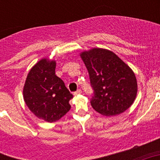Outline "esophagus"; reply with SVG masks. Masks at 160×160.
<instances>
[{"label":"esophagus","mask_w":160,"mask_h":160,"mask_svg":"<svg viewBox=\"0 0 160 160\" xmlns=\"http://www.w3.org/2000/svg\"><path fill=\"white\" fill-rule=\"evenodd\" d=\"M82 94V90H80V89H78L77 91H75V92L73 93V95L77 96V95H78V94Z\"/></svg>","instance_id":"1"}]
</instances>
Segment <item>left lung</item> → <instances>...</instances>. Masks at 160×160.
Masks as SVG:
<instances>
[{"instance_id": "8db88e82", "label": "left lung", "mask_w": 160, "mask_h": 160, "mask_svg": "<svg viewBox=\"0 0 160 160\" xmlns=\"http://www.w3.org/2000/svg\"><path fill=\"white\" fill-rule=\"evenodd\" d=\"M88 70L93 108L105 116L127 111L135 101L137 81L131 68L108 49L94 48L80 53Z\"/></svg>"}]
</instances>
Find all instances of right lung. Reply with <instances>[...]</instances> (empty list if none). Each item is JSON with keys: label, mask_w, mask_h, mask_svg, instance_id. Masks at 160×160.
<instances>
[{"label": "right lung", "mask_w": 160, "mask_h": 160, "mask_svg": "<svg viewBox=\"0 0 160 160\" xmlns=\"http://www.w3.org/2000/svg\"><path fill=\"white\" fill-rule=\"evenodd\" d=\"M56 62L43 58L32 66L23 89L25 104L38 118L56 122L70 110L73 98L64 82L55 74Z\"/></svg>", "instance_id": "right-lung-1"}]
</instances>
